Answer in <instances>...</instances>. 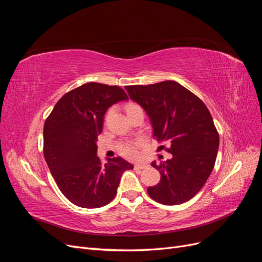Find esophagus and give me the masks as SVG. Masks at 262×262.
I'll return each instance as SVG.
<instances>
[{
    "label": "esophagus",
    "instance_id": "obj_1",
    "mask_svg": "<svg viewBox=\"0 0 262 262\" xmlns=\"http://www.w3.org/2000/svg\"><path fill=\"white\" fill-rule=\"evenodd\" d=\"M147 167H148V165L143 164V163H138V164L134 165V168H136V169H145Z\"/></svg>",
    "mask_w": 262,
    "mask_h": 262
}]
</instances>
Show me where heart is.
Returning a JSON list of instances; mask_svg holds the SVG:
<instances>
[{
    "label": "heart",
    "mask_w": 262,
    "mask_h": 262,
    "mask_svg": "<svg viewBox=\"0 0 262 262\" xmlns=\"http://www.w3.org/2000/svg\"><path fill=\"white\" fill-rule=\"evenodd\" d=\"M137 109H141V108L139 105L133 104V102H130V104L125 106L126 114H129V113L133 112V110H137ZM142 143H143V140L142 139H139L136 141L122 142V143H120V145H119V150H120L121 154H123L124 156L129 157V158H134L138 156L139 147H140V145H142Z\"/></svg>",
    "instance_id": "obj_1"
}]
</instances>
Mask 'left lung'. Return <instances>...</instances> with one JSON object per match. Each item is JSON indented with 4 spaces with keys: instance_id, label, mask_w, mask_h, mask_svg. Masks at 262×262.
<instances>
[{
    "instance_id": "obj_1",
    "label": "left lung",
    "mask_w": 262,
    "mask_h": 262,
    "mask_svg": "<svg viewBox=\"0 0 262 262\" xmlns=\"http://www.w3.org/2000/svg\"><path fill=\"white\" fill-rule=\"evenodd\" d=\"M125 90L148 116L153 137L167 142V152L172 155L160 165L152 163L160 170L161 181L147 188L148 195L166 205L190 200L207 182L219 150V133L209 109L175 81L125 86Z\"/></svg>"
}]
</instances>
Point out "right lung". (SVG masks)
Returning a JSON list of instances; mask_svg holds the SVG:
<instances>
[{
  "instance_id": "add662e5",
  "label": "right lung",
  "mask_w": 262,
  "mask_h": 262,
  "mask_svg": "<svg viewBox=\"0 0 262 262\" xmlns=\"http://www.w3.org/2000/svg\"><path fill=\"white\" fill-rule=\"evenodd\" d=\"M122 100L128 96L121 87L86 83L63 95L45 122V160L61 192L77 207L108 204L123 171L133 168L121 157L102 164L97 156L107 109Z\"/></svg>"
}]
</instances>
